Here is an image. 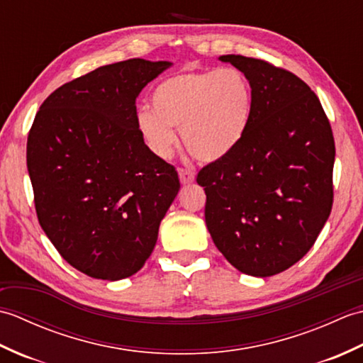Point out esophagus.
I'll use <instances>...</instances> for the list:
<instances>
[{
  "label": "esophagus",
  "instance_id": "esophagus-1",
  "mask_svg": "<svg viewBox=\"0 0 363 363\" xmlns=\"http://www.w3.org/2000/svg\"><path fill=\"white\" fill-rule=\"evenodd\" d=\"M177 173H179V179H181L184 186H186V184H191L195 181V173L190 172V169H187V168H179V169H177Z\"/></svg>",
  "mask_w": 363,
  "mask_h": 363
}]
</instances>
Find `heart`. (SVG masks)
I'll return each instance as SVG.
<instances>
[{
	"mask_svg": "<svg viewBox=\"0 0 363 363\" xmlns=\"http://www.w3.org/2000/svg\"><path fill=\"white\" fill-rule=\"evenodd\" d=\"M152 111L137 113V128L160 159L172 156L181 126L186 148L201 162L229 156L246 135L252 90L235 68L181 72L168 76L151 95Z\"/></svg>",
	"mask_w": 363,
	"mask_h": 363,
	"instance_id": "heart-1",
	"label": "heart"
}]
</instances>
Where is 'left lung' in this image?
<instances>
[{
  "label": "left lung",
  "instance_id": "left-lung-1",
  "mask_svg": "<svg viewBox=\"0 0 363 363\" xmlns=\"http://www.w3.org/2000/svg\"><path fill=\"white\" fill-rule=\"evenodd\" d=\"M250 81L252 115L242 143L201 168L206 225L245 274L267 277L303 259L334 203L335 143L318 96L267 60L220 56Z\"/></svg>",
  "mask_w": 363,
  "mask_h": 363
}]
</instances>
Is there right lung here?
Listing matches in <instances>:
<instances>
[{
  "instance_id": "1",
  "label": "right lung",
  "mask_w": 363,
  "mask_h": 363,
  "mask_svg": "<svg viewBox=\"0 0 363 363\" xmlns=\"http://www.w3.org/2000/svg\"><path fill=\"white\" fill-rule=\"evenodd\" d=\"M172 62L99 67L45 99L30 126L28 172L38 223L68 264L95 279L140 269L181 189L145 145L135 99Z\"/></svg>"
}]
</instances>
